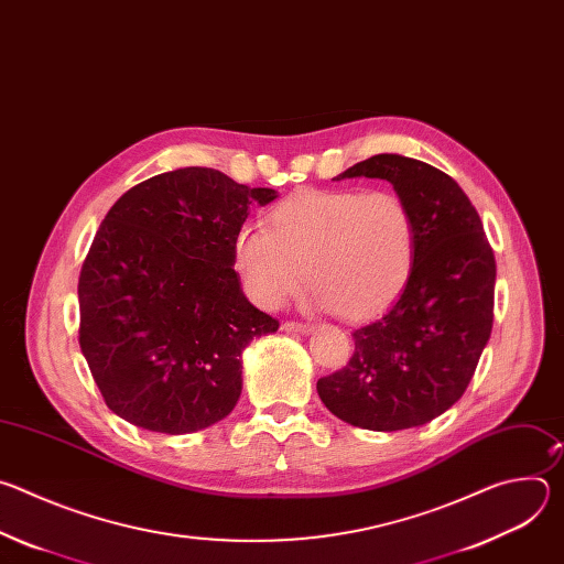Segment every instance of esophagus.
<instances>
[{
    "label": "esophagus",
    "instance_id": "34e87169",
    "mask_svg": "<svg viewBox=\"0 0 564 564\" xmlns=\"http://www.w3.org/2000/svg\"><path fill=\"white\" fill-rule=\"evenodd\" d=\"M281 330L288 333V335H310L314 328L305 326V324H292V321H285V324L281 326Z\"/></svg>",
    "mask_w": 564,
    "mask_h": 564
}]
</instances>
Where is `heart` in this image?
Listing matches in <instances>:
<instances>
[{
	"mask_svg": "<svg viewBox=\"0 0 564 564\" xmlns=\"http://www.w3.org/2000/svg\"><path fill=\"white\" fill-rule=\"evenodd\" d=\"M234 263L265 310L281 307L310 281L316 305L361 321L406 290L415 223L392 192L305 189L270 212L268 229L236 231Z\"/></svg>",
	"mask_w": 564,
	"mask_h": 564,
	"instance_id": "obj_1",
	"label": "heart"
}]
</instances>
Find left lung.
<instances>
[{"label": "left lung", "mask_w": 564, "mask_h": 564, "mask_svg": "<svg viewBox=\"0 0 564 564\" xmlns=\"http://www.w3.org/2000/svg\"><path fill=\"white\" fill-rule=\"evenodd\" d=\"M379 178L411 209L415 265L401 296L352 333L355 355L318 379L341 422L368 431L429 424L464 394L494 328L496 257L462 187L422 160L379 153L333 181Z\"/></svg>", "instance_id": "left-lung-1"}]
</instances>
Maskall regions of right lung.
<instances>
[{
	"label": "right lung",
	"mask_w": 564,
	"mask_h": 564,
	"mask_svg": "<svg viewBox=\"0 0 564 564\" xmlns=\"http://www.w3.org/2000/svg\"><path fill=\"white\" fill-rule=\"evenodd\" d=\"M250 189L207 167L158 174L105 216L79 272V348L107 406L165 435L227 417L243 390V350L279 330L234 272Z\"/></svg>",
	"instance_id": "add662e5"
}]
</instances>
